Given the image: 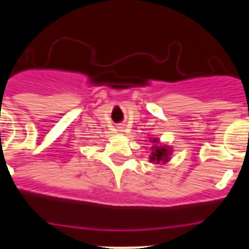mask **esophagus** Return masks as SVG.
Returning <instances> with one entry per match:
<instances>
[{"mask_svg":"<svg viewBox=\"0 0 249 249\" xmlns=\"http://www.w3.org/2000/svg\"><path fill=\"white\" fill-rule=\"evenodd\" d=\"M118 128H120V132H123V131H124V129H123V127H118Z\"/></svg>","mask_w":249,"mask_h":249,"instance_id":"obj_1","label":"esophagus"}]
</instances>
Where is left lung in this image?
Here are the masks:
<instances>
[{
  "mask_svg": "<svg viewBox=\"0 0 249 249\" xmlns=\"http://www.w3.org/2000/svg\"><path fill=\"white\" fill-rule=\"evenodd\" d=\"M153 142H157V140H153ZM168 155L169 151L168 148L166 147H157L153 146V153L149 158H151L152 162H160V160H163V162H167L168 160Z\"/></svg>",
  "mask_w": 249,
  "mask_h": 249,
  "instance_id": "1",
  "label": "left lung"
}]
</instances>
